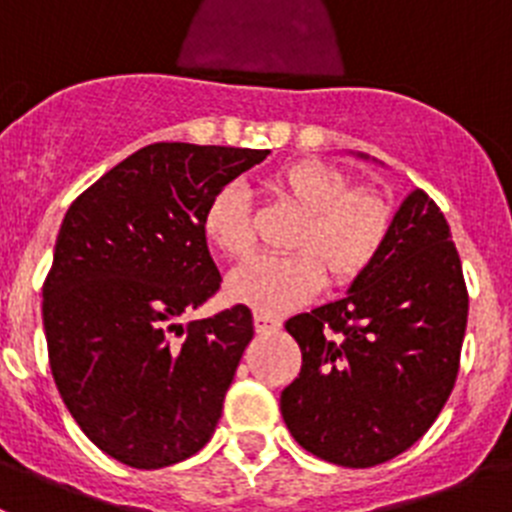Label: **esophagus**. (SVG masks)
<instances>
[{
    "label": "esophagus",
    "instance_id": "34e87169",
    "mask_svg": "<svg viewBox=\"0 0 512 512\" xmlns=\"http://www.w3.org/2000/svg\"><path fill=\"white\" fill-rule=\"evenodd\" d=\"M253 328H256V333H274V330L282 328V320L274 318V315H264V312H253Z\"/></svg>",
    "mask_w": 512,
    "mask_h": 512
}]
</instances>
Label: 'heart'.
Returning a JSON list of instances; mask_svg holds the SVG:
<instances>
[{
    "label": "heart",
    "mask_w": 512,
    "mask_h": 512,
    "mask_svg": "<svg viewBox=\"0 0 512 512\" xmlns=\"http://www.w3.org/2000/svg\"><path fill=\"white\" fill-rule=\"evenodd\" d=\"M279 200L302 212L289 238L292 256L256 259L228 279V297L264 315H282L330 287L364 279L390 241L395 210L374 187H354L341 166L300 158L269 176ZM202 233L217 253L246 261L256 246L253 207L238 184L217 189L202 212Z\"/></svg>",
    "instance_id": "b5f03b06"
}]
</instances>
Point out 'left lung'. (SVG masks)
Masks as SVG:
<instances>
[{
    "instance_id": "8db88e82",
    "label": "left lung",
    "mask_w": 512,
    "mask_h": 512,
    "mask_svg": "<svg viewBox=\"0 0 512 512\" xmlns=\"http://www.w3.org/2000/svg\"><path fill=\"white\" fill-rule=\"evenodd\" d=\"M469 295L441 207L415 189L372 271L287 320L302 369L282 415L302 449L366 469L410 449L454 390Z\"/></svg>"
}]
</instances>
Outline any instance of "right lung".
I'll return each instance as SVG.
<instances>
[{"label": "right lung", "mask_w": 512, "mask_h": 512, "mask_svg": "<svg viewBox=\"0 0 512 512\" xmlns=\"http://www.w3.org/2000/svg\"><path fill=\"white\" fill-rule=\"evenodd\" d=\"M269 151L153 143L71 202L43 282L53 382L89 441L135 469L215 433L253 338L246 305L182 325L220 289L202 212Z\"/></svg>", "instance_id": "1"}]
</instances>
